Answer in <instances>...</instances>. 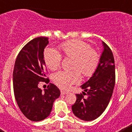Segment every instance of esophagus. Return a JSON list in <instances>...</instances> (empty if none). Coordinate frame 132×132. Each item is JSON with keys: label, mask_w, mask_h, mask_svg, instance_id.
Listing matches in <instances>:
<instances>
[{"label": "esophagus", "mask_w": 132, "mask_h": 132, "mask_svg": "<svg viewBox=\"0 0 132 132\" xmlns=\"http://www.w3.org/2000/svg\"><path fill=\"white\" fill-rule=\"evenodd\" d=\"M69 92L65 91V90H61V94H68Z\"/></svg>", "instance_id": "esophagus-1"}]
</instances>
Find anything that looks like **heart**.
I'll return each instance as SVG.
<instances>
[{
    "mask_svg": "<svg viewBox=\"0 0 132 132\" xmlns=\"http://www.w3.org/2000/svg\"><path fill=\"white\" fill-rule=\"evenodd\" d=\"M58 48L65 57L73 58L72 68L77 69L56 73L53 79L58 87L67 89L73 84L79 82L80 75L79 71L85 77L91 76L95 71L98 65L99 56L95 50L90 48L89 44L80 39H72L61 44ZM44 60L46 66L54 71L60 66L61 55L54 49L47 47L44 50Z\"/></svg>",
    "mask_w": 132,
    "mask_h": 132,
    "instance_id": "b5f03b06",
    "label": "heart"
}]
</instances>
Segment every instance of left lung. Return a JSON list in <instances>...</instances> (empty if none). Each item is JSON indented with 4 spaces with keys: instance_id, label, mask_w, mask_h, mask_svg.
<instances>
[{
    "instance_id": "8db88e82",
    "label": "left lung",
    "mask_w": 132,
    "mask_h": 132,
    "mask_svg": "<svg viewBox=\"0 0 132 132\" xmlns=\"http://www.w3.org/2000/svg\"><path fill=\"white\" fill-rule=\"evenodd\" d=\"M102 45L103 52L95 71L80 86L85 93L76 94V102L72 106L73 114L82 120H94L101 116L108 105L114 90L116 78L114 55L104 42Z\"/></svg>"
}]
</instances>
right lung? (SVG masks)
<instances>
[{"mask_svg": "<svg viewBox=\"0 0 132 132\" xmlns=\"http://www.w3.org/2000/svg\"><path fill=\"white\" fill-rule=\"evenodd\" d=\"M48 38L38 37L29 42L18 53L13 71V88L16 101L22 112L30 120L39 122L51 113L55 100L60 96L55 85L50 84L44 92L40 82H50L45 75L44 60Z\"/></svg>", "mask_w": 132, "mask_h": 132, "instance_id": "add662e5", "label": "right lung"}]
</instances>
